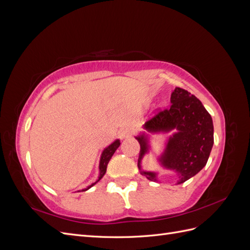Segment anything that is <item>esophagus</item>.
<instances>
[{"mask_svg":"<svg viewBox=\"0 0 250 250\" xmlns=\"http://www.w3.org/2000/svg\"><path fill=\"white\" fill-rule=\"evenodd\" d=\"M132 133H133V130L131 129V128H129V127L122 128V129L120 130V138H121V139L129 138V137H131Z\"/></svg>","mask_w":250,"mask_h":250,"instance_id":"34e87169","label":"esophagus"}]
</instances>
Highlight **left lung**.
I'll return each mask as SVG.
<instances>
[{"label":"left lung","instance_id":"obj_1","mask_svg":"<svg viewBox=\"0 0 250 250\" xmlns=\"http://www.w3.org/2000/svg\"><path fill=\"white\" fill-rule=\"evenodd\" d=\"M169 108L158 111L148 120L144 128L150 132H168L176 129L170 137L160 158L163 167L178 174L177 184H183L196 175L207 165L214 144L213 120L202 103L188 90L175 87L171 94ZM141 150L138 167L149 180L157 181L156 173L142 171L141 161L148 152L145 134L137 137Z\"/></svg>","mask_w":250,"mask_h":250}]
</instances>
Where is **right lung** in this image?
Instances as JSON below:
<instances>
[{"mask_svg": "<svg viewBox=\"0 0 250 250\" xmlns=\"http://www.w3.org/2000/svg\"><path fill=\"white\" fill-rule=\"evenodd\" d=\"M120 141L119 140H117V141H115L113 142L111 145H109L107 148H105L104 149V151L102 152V155H101V158H100V165H99V170H100V175H99V178H98V180L96 181V183H98V181H99L103 176H104V174L106 173V168H107V164H108V162L110 161V158H111V156L113 155V153L116 152V150L119 148V146H120ZM95 183V184H96ZM95 184H93V185H90L89 187H87L86 188H84V190H82V191H86V190H88L89 188H92Z\"/></svg>", "mask_w": 250, "mask_h": 250, "instance_id": "add662e5", "label": "right lung"}]
</instances>
